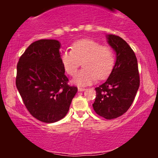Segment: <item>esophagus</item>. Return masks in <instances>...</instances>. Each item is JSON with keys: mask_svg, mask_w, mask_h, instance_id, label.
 I'll return each mask as SVG.
<instances>
[{"mask_svg": "<svg viewBox=\"0 0 158 158\" xmlns=\"http://www.w3.org/2000/svg\"><path fill=\"white\" fill-rule=\"evenodd\" d=\"M77 90H78V91L79 92H81V91H84V90H85V89L84 88H77Z\"/></svg>", "mask_w": 158, "mask_h": 158, "instance_id": "esophagus-1", "label": "esophagus"}]
</instances>
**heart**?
I'll return each instance as SVG.
<instances>
[{
  "label": "heart",
  "instance_id": "obj_1",
  "mask_svg": "<svg viewBox=\"0 0 158 158\" xmlns=\"http://www.w3.org/2000/svg\"><path fill=\"white\" fill-rule=\"evenodd\" d=\"M61 62L68 74L75 76L82 62L83 69L80 71L73 83L79 86L90 85L96 81L106 78L113 70L115 55L111 47H103L91 40L75 42L72 50H64Z\"/></svg>",
  "mask_w": 158,
  "mask_h": 158
}]
</instances>
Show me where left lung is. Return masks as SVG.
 Masks as SVG:
<instances>
[{"label": "left lung", "mask_w": 158, "mask_h": 158, "mask_svg": "<svg viewBox=\"0 0 158 158\" xmlns=\"http://www.w3.org/2000/svg\"><path fill=\"white\" fill-rule=\"evenodd\" d=\"M107 42L116 54V62L109 77L95 88L93 104L97 114L113 119L124 114L132 104L139 87V75L135 54L129 45L114 34H107Z\"/></svg>", "instance_id": "left-lung-1"}]
</instances>
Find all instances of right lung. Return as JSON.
Listing matches in <instances>:
<instances>
[{
	"label": "right lung",
	"instance_id": "add662e5",
	"mask_svg": "<svg viewBox=\"0 0 158 158\" xmlns=\"http://www.w3.org/2000/svg\"><path fill=\"white\" fill-rule=\"evenodd\" d=\"M55 40H41L31 44L17 64L16 88L34 117L54 123L64 117L77 91L68 85L60 49Z\"/></svg>",
	"mask_w": 158,
	"mask_h": 158
}]
</instances>
